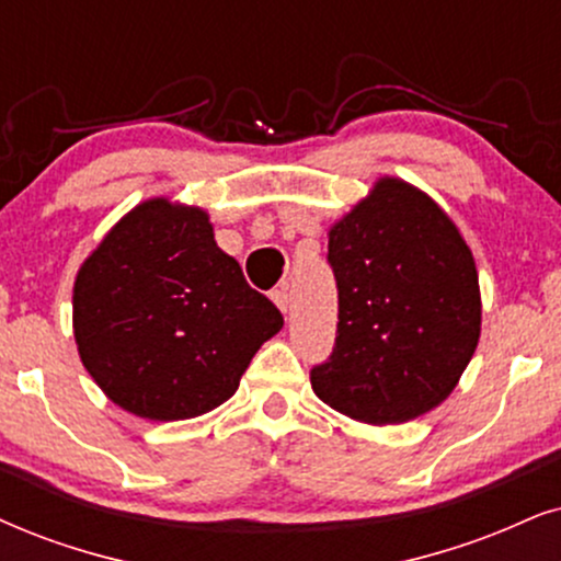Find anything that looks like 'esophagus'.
Masks as SVG:
<instances>
[{
	"label": "esophagus",
	"mask_w": 561,
	"mask_h": 561,
	"mask_svg": "<svg viewBox=\"0 0 561 561\" xmlns=\"http://www.w3.org/2000/svg\"><path fill=\"white\" fill-rule=\"evenodd\" d=\"M272 300H274L276 308L282 310V313H287V310H289V293H287V287H276L274 293H272Z\"/></svg>",
	"instance_id": "esophagus-1"
}]
</instances>
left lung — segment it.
I'll use <instances>...</instances> for the list:
<instances>
[{
	"label": "left lung",
	"instance_id": "1",
	"mask_svg": "<svg viewBox=\"0 0 561 561\" xmlns=\"http://www.w3.org/2000/svg\"><path fill=\"white\" fill-rule=\"evenodd\" d=\"M336 346L310 370L318 399L365 424L439 407L481 336L477 261L432 196L382 175L329 230Z\"/></svg>",
	"mask_w": 561,
	"mask_h": 561
}]
</instances>
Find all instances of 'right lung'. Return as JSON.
<instances>
[{"label": "right lung", "mask_w": 561, "mask_h": 561, "mask_svg": "<svg viewBox=\"0 0 561 561\" xmlns=\"http://www.w3.org/2000/svg\"><path fill=\"white\" fill-rule=\"evenodd\" d=\"M285 325L215 240L202 207L147 198L82 261L72 329L84 370L150 422L194 420L238 391L261 344Z\"/></svg>", "instance_id": "add662e5"}]
</instances>
